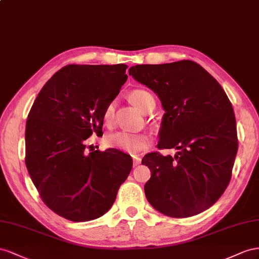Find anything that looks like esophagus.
<instances>
[{
    "label": "esophagus",
    "mask_w": 259,
    "mask_h": 259,
    "mask_svg": "<svg viewBox=\"0 0 259 259\" xmlns=\"http://www.w3.org/2000/svg\"><path fill=\"white\" fill-rule=\"evenodd\" d=\"M132 158H134V166H138L141 164V158L138 157V156H132Z\"/></svg>",
    "instance_id": "1"
}]
</instances>
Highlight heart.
Segmentation results:
<instances>
[{
	"instance_id": "heart-1",
	"label": "heart",
	"mask_w": 259,
	"mask_h": 259,
	"mask_svg": "<svg viewBox=\"0 0 259 259\" xmlns=\"http://www.w3.org/2000/svg\"><path fill=\"white\" fill-rule=\"evenodd\" d=\"M129 98L136 106H138L143 113H149L155 107V99L153 95L144 89H136L131 91ZM116 101H110L103 110V121L110 125L115 118ZM107 142L110 146L125 153L137 154L146 150L151 144L150 138L145 135L132 134L127 131H118L107 137Z\"/></svg>"
}]
</instances>
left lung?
<instances>
[{"label":"left lung","instance_id":"left-lung-1","mask_svg":"<svg viewBox=\"0 0 259 259\" xmlns=\"http://www.w3.org/2000/svg\"><path fill=\"white\" fill-rule=\"evenodd\" d=\"M129 75L156 93L166 112L158 150H178L175 157L159 152L143 157L152 174L144 186L147 201L174 218L208 209L230 182L238 152L230 100L218 81L193 61L136 65Z\"/></svg>","mask_w":259,"mask_h":259}]
</instances>
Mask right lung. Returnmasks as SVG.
Listing matches in <instances>:
<instances>
[{
    "mask_svg": "<svg viewBox=\"0 0 259 259\" xmlns=\"http://www.w3.org/2000/svg\"><path fill=\"white\" fill-rule=\"evenodd\" d=\"M127 65H67L43 85L26 123L25 162L43 203L83 223L112 207L132 168L116 149L88 151L103 127V110L120 91Z\"/></svg>",
    "mask_w": 259,
    "mask_h": 259,
    "instance_id": "1",
    "label": "right lung"
}]
</instances>
